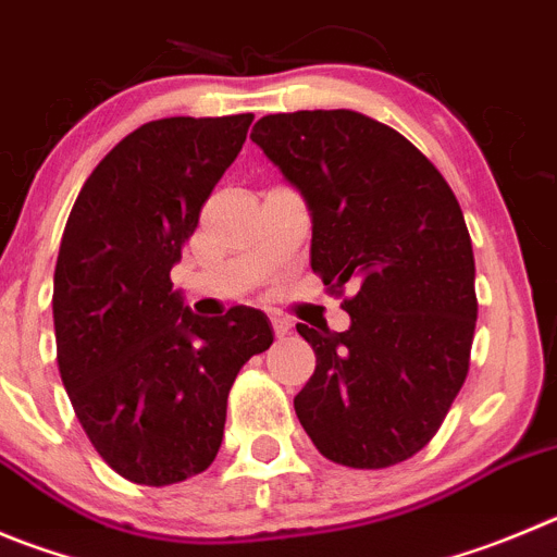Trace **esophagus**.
Listing matches in <instances>:
<instances>
[{
	"mask_svg": "<svg viewBox=\"0 0 557 557\" xmlns=\"http://www.w3.org/2000/svg\"><path fill=\"white\" fill-rule=\"evenodd\" d=\"M290 319H285V315H272V330H274V335L277 337H285L290 332Z\"/></svg>",
	"mask_w": 557,
	"mask_h": 557,
	"instance_id": "esophagus-1",
	"label": "esophagus"
}]
</instances>
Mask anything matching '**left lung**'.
<instances>
[{"label": "left lung", "mask_w": 557, "mask_h": 557, "mask_svg": "<svg viewBox=\"0 0 557 557\" xmlns=\"http://www.w3.org/2000/svg\"><path fill=\"white\" fill-rule=\"evenodd\" d=\"M249 139L308 202L313 272L355 290L346 332L296 324L315 351L296 418L335 465L407 461L470 371L475 258L459 200L407 137L351 109L267 114Z\"/></svg>", "instance_id": "1"}]
</instances>
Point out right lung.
Masks as SVG:
<instances>
[{
    "instance_id": "right-lung-1",
    "label": "right lung",
    "mask_w": 557,
    "mask_h": 557,
    "mask_svg": "<svg viewBox=\"0 0 557 557\" xmlns=\"http://www.w3.org/2000/svg\"><path fill=\"white\" fill-rule=\"evenodd\" d=\"M249 123V112L145 123L98 161L62 233L51 299L62 384L92 448L143 486L216 459L227 393L274 341L261 310L200 319L170 280Z\"/></svg>"
}]
</instances>
